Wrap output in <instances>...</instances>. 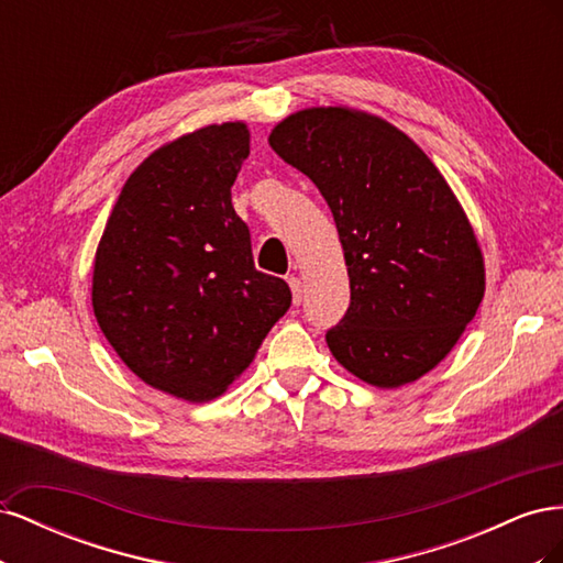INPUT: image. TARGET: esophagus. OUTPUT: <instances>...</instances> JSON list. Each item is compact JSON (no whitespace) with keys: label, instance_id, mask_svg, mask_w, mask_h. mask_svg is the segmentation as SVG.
Instances as JSON below:
<instances>
[{"label":"esophagus","instance_id":"34e87169","mask_svg":"<svg viewBox=\"0 0 563 563\" xmlns=\"http://www.w3.org/2000/svg\"><path fill=\"white\" fill-rule=\"evenodd\" d=\"M288 286H291V291H294V302L300 305L302 302V284H300V279L296 275H291V277H288Z\"/></svg>","mask_w":563,"mask_h":563}]
</instances>
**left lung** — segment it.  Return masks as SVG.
Listing matches in <instances>:
<instances>
[{
	"label": "left lung",
	"mask_w": 563,
	"mask_h": 563,
	"mask_svg": "<svg viewBox=\"0 0 563 563\" xmlns=\"http://www.w3.org/2000/svg\"><path fill=\"white\" fill-rule=\"evenodd\" d=\"M267 141L319 187L343 244L350 308L327 333L331 354L383 389L418 380L455 347L486 291L451 185L404 131L362 110H298Z\"/></svg>",
	"instance_id": "obj_1"
}]
</instances>
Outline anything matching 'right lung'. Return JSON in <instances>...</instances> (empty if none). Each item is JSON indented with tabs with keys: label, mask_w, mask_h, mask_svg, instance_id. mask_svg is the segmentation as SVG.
<instances>
[{
	"label": "right lung",
	"mask_w": 563,
	"mask_h": 563,
	"mask_svg": "<svg viewBox=\"0 0 563 563\" xmlns=\"http://www.w3.org/2000/svg\"><path fill=\"white\" fill-rule=\"evenodd\" d=\"M244 122L162 145L129 176L100 236L91 302L135 376L183 401H211L242 376L291 288L253 265L232 185L249 157Z\"/></svg>",
	"instance_id": "obj_1"
}]
</instances>
